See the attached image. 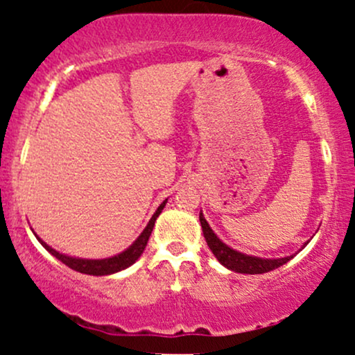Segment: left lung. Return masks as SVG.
Segmentation results:
<instances>
[{
	"label": "left lung",
	"mask_w": 355,
	"mask_h": 355,
	"mask_svg": "<svg viewBox=\"0 0 355 355\" xmlns=\"http://www.w3.org/2000/svg\"><path fill=\"white\" fill-rule=\"evenodd\" d=\"M200 223L203 230V237L207 240V245L210 247L211 254L217 257V260L222 266H225L230 270L239 272V274H266V272L275 270L284 263H287L291 257H284V259H259V257H250L245 254H240V252L234 250L229 245L220 240L217 235L214 234V230L210 229V225L207 223V220L203 218L200 214Z\"/></svg>",
	"instance_id": "obj_1"
}]
</instances>
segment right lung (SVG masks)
I'll list each match as a JSON object with an SVG mask.
<instances>
[{"mask_svg":"<svg viewBox=\"0 0 355 355\" xmlns=\"http://www.w3.org/2000/svg\"><path fill=\"white\" fill-rule=\"evenodd\" d=\"M166 200L162 203L160 207H158L157 211L153 214V217L150 218L148 225H146V229L141 232V235L138 237L135 242H133V245H130L126 248L125 252H121V254H118L115 257H110V259H101V260H88V259H75V257H68V255H63L60 254V252L53 250L51 247H48L46 243L42 242V245L46 248L48 252L53 257H56V259L61 260V262L64 263V266H68L73 270L80 272V274H88V275H110V274H115V272H120L123 270V268L130 267L133 262L144 254L145 247H146V242H148L150 235H152V230H153V225H155V220H157L158 215L162 214V210H164Z\"/></svg>","mask_w":355,"mask_h":355,"instance_id":"obj_1","label":"right lung"}]
</instances>
